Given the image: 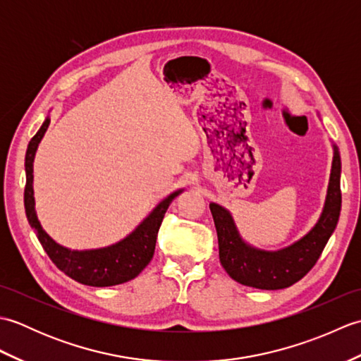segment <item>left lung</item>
<instances>
[{
    "instance_id": "8db88e82",
    "label": "left lung",
    "mask_w": 361,
    "mask_h": 361,
    "mask_svg": "<svg viewBox=\"0 0 361 361\" xmlns=\"http://www.w3.org/2000/svg\"><path fill=\"white\" fill-rule=\"evenodd\" d=\"M341 158L334 145V161L329 180L324 209L318 224L301 240L279 251H264L242 240L234 220L225 208L211 203L214 224L219 237L220 264L226 273L242 286L260 290H279L302 279L323 252L329 237L338 224L341 211Z\"/></svg>"
}]
</instances>
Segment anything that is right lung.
Masks as SVG:
<instances>
[{
    "label": "right lung",
    "instance_id": "1",
    "mask_svg": "<svg viewBox=\"0 0 361 361\" xmlns=\"http://www.w3.org/2000/svg\"><path fill=\"white\" fill-rule=\"evenodd\" d=\"M49 118H46L40 130L35 133L32 140L29 141L26 150V188H25V209L26 217L30 228L37 233L46 255L49 256L59 270H62L71 279L78 281L83 286L91 287H110L124 283L130 279L136 278L153 257L155 252V243L158 229L161 221L164 219V214L172 203L173 198L183 192V189L176 190L167 198H164L155 209H153L142 224L135 231L127 235L121 242L110 245L106 248L99 250H85L74 251L65 248L57 242H54L42 228L40 221L37 219L35 212V200H34V158L38 144L49 126Z\"/></svg>",
    "mask_w": 361,
    "mask_h": 361
}]
</instances>
